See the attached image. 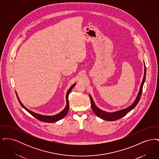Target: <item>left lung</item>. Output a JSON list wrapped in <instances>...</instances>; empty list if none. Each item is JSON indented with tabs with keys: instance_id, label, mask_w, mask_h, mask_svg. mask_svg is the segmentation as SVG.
<instances>
[{
	"instance_id": "8db88e82",
	"label": "left lung",
	"mask_w": 159,
	"mask_h": 159,
	"mask_svg": "<svg viewBox=\"0 0 159 159\" xmlns=\"http://www.w3.org/2000/svg\"><path fill=\"white\" fill-rule=\"evenodd\" d=\"M145 76H146V67H145V65L144 63V78H143L142 83L141 84L139 91L138 93V96L136 97L135 100L134 101V103L131 106H129L128 107L122 109L120 110H118V111H116L114 112H107V111H105L104 110H101L97 106H96L91 95L89 94V95L90 97V99H91V107H92V109L93 111L94 112V113L99 118H101L103 120H107V121H115V120L121 119V117L126 116L127 114L129 112H130L132 110H133L136 107L140 99L141 94H142V92H143V85H144V82L145 80Z\"/></svg>"
}]
</instances>
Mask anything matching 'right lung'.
I'll list each match as a JSON object with an SVG mask.
<instances>
[{
  "label": "right lung",
  "mask_w": 159,
  "mask_h": 159,
  "mask_svg": "<svg viewBox=\"0 0 159 159\" xmlns=\"http://www.w3.org/2000/svg\"><path fill=\"white\" fill-rule=\"evenodd\" d=\"M76 83H74L73 84H72L70 88L68 89V91L66 93V107L64 108V110L62 111H61L60 113L55 114V115H52V116H47V115H42V114H40L36 113L31 110H29V109H27L25 106L23 105V104L21 103V101L20 100L19 97L16 92V96H17V98L18 99V101L20 102V104H21V106L23 107V108L27 111L29 113L31 114L34 117L36 118L39 120L41 121H43V122H46V123H54L56 121H58L61 119H63L68 113V110H69V102H68V95L70 93V92L71 91L72 89L74 88V86H75Z\"/></svg>",
  "instance_id": "add662e5"
}]
</instances>
